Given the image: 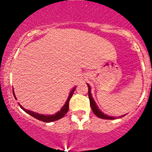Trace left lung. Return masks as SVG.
Listing matches in <instances>:
<instances>
[{
    "instance_id": "left-lung-1",
    "label": "left lung",
    "mask_w": 152,
    "mask_h": 152,
    "mask_svg": "<svg viewBox=\"0 0 152 152\" xmlns=\"http://www.w3.org/2000/svg\"><path fill=\"white\" fill-rule=\"evenodd\" d=\"M87 84V87H88V96H89V102H90V105H91V108H92V111L95 114L97 117L100 118V119H115L116 117L115 116H108V115L104 114L103 112H102L99 108L97 107V105L95 103V101L94 100V99L92 98V94H91V87L89 86V84ZM126 114L123 115L122 116H125Z\"/></svg>"
}]
</instances>
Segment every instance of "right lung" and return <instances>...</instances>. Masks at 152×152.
I'll return each mask as SVG.
<instances>
[{"label":"right lung","instance_id":"right-lung-1","mask_svg":"<svg viewBox=\"0 0 152 152\" xmlns=\"http://www.w3.org/2000/svg\"><path fill=\"white\" fill-rule=\"evenodd\" d=\"M76 87H73V89H72L71 92H70L69 95H68V99H67L66 102H65V105H64L62 107L61 109H60V111H57V112L55 113V114H52V115L40 114H38V113H36V112H33V111L26 109V108H24L23 107H22V105L20 104V103H18V105H20V108H21L24 111H25L27 114H28L29 115H30V116H33V117H34V118H36V119H38V120L42 121V122H54V121H57V120H58V119L63 118V116H65V114H66V113L68 112V108H69V100H70V99L71 98L72 95H73V92H74V91H75V89H76ZM13 94H14V98L17 99L15 94H14V89H13Z\"/></svg>","mask_w":152,"mask_h":152}]
</instances>
